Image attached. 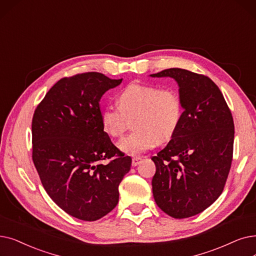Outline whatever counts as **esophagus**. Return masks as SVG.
<instances>
[{
	"instance_id": "34e87169",
	"label": "esophagus",
	"mask_w": 256,
	"mask_h": 256,
	"mask_svg": "<svg viewBox=\"0 0 256 256\" xmlns=\"http://www.w3.org/2000/svg\"><path fill=\"white\" fill-rule=\"evenodd\" d=\"M141 160H142L141 157H134V158L132 159V166H137V165L140 163Z\"/></svg>"
}]
</instances>
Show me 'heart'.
I'll use <instances>...</instances> for the list:
<instances>
[{
	"mask_svg": "<svg viewBox=\"0 0 256 256\" xmlns=\"http://www.w3.org/2000/svg\"><path fill=\"white\" fill-rule=\"evenodd\" d=\"M118 106L108 104L100 114L104 130L116 138L124 134L128 119L136 128L118 146L130 156L152 150L160 140H170L179 128L184 113L183 99L174 88L130 84L118 94Z\"/></svg>",
	"mask_w": 256,
	"mask_h": 256,
	"instance_id": "obj_1",
	"label": "heart"
}]
</instances>
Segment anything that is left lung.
<instances>
[{
  "label": "left lung",
  "mask_w": 256,
  "mask_h": 256,
  "mask_svg": "<svg viewBox=\"0 0 256 256\" xmlns=\"http://www.w3.org/2000/svg\"><path fill=\"white\" fill-rule=\"evenodd\" d=\"M152 77H172L179 86L181 124L152 160L156 203L174 218L202 212L224 190L231 168L234 124L218 86L209 77L170 68Z\"/></svg>",
  "instance_id": "obj_1"
}]
</instances>
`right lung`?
I'll list each match as a JSON object with an SVG mask.
<instances>
[{"instance_id": "right-lung-1", "label": "right lung", "mask_w": 256, "mask_h": 256, "mask_svg": "<svg viewBox=\"0 0 256 256\" xmlns=\"http://www.w3.org/2000/svg\"><path fill=\"white\" fill-rule=\"evenodd\" d=\"M121 82L98 72L64 77L32 118V160L42 184L55 204L82 220L102 218L116 207L119 184L130 170V157L100 122L102 96Z\"/></svg>"}]
</instances>
